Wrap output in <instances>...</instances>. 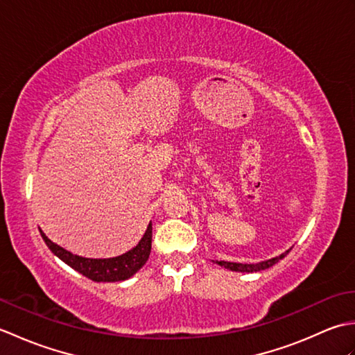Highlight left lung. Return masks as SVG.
Instances as JSON below:
<instances>
[{
    "mask_svg": "<svg viewBox=\"0 0 355 355\" xmlns=\"http://www.w3.org/2000/svg\"><path fill=\"white\" fill-rule=\"evenodd\" d=\"M288 252L290 250H286L285 253L276 256V258H271V259L262 261V262H258V263H238V262H227V261H216V263H218V266H221V267L232 270V271H241V273H254V271H261V270L273 267L276 262H279L282 258H285V256L288 254Z\"/></svg>",
    "mask_w": 355,
    "mask_h": 355,
    "instance_id": "8db88e82",
    "label": "left lung"
}]
</instances>
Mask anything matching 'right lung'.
<instances>
[{"label":"right lung","instance_id":"obj_1","mask_svg":"<svg viewBox=\"0 0 355 355\" xmlns=\"http://www.w3.org/2000/svg\"><path fill=\"white\" fill-rule=\"evenodd\" d=\"M40 232L44 243L47 244L53 254H56L67 266H70L71 268L79 271L80 275L87 276L94 282H119L126 281V279L134 276L146 263L150 253V243H153V223H149L145 235L141 236L139 244L131 248L130 252L114 256V258L93 259L73 254L71 252L65 250L61 245L50 241L41 229Z\"/></svg>","mask_w":355,"mask_h":355}]
</instances>
